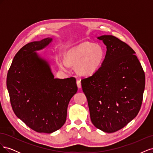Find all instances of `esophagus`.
Returning a JSON list of instances; mask_svg holds the SVG:
<instances>
[{
	"instance_id": "1",
	"label": "esophagus",
	"mask_w": 153,
	"mask_h": 153,
	"mask_svg": "<svg viewBox=\"0 0 153 153\" xmlns=\"http://www.w3.org/2000/svg\"><path fill=\"white\" fill-rule=\"evenodd\" d=\"M76 84H77V87L79 88V89H80V88L82 87V85H81V82L80 80H76Z\"/></svg>"
}]
</instances>
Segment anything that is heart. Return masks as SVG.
Returning a JSON list of instances; mask_svg holds the SVG:
<instances>
[{
    "mask_svg": "<svg viewBox=\"0 0 153 153\" xmlns=\"http://www.w3.org/2000/svg\"><path fill=\"white\" fill-rule=\"evenodd\" d=\"M105 56L101 46L90 42H83L69 49L66 59H59L58 65L64 71H68L70 65L75 66L78 75L89 76L98 70Z\"/></svg>",
    "mask_w": 153,
    "mask_h": 153,
    "instance_id": "b5f03b06",
    "label": "heart"
}]
</instances>
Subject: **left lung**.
<instances>
[{
  "instance_id": "obj_1",
  "label": "left lung",
  "mask_w": 153,
  "mask_h": 153,
  "mask_svg": "<svg viewBox=\"0 0 153 153\" xmlns=\"http://www.w3.org/2000/svg\"><path fill=\"white\" fill-rule=\"evenodd\" d=\"M106 46L103 64L91 76L81 80L91 121L106 133L124 128L140 109L145 74L135 52L116 37L98 38Z\"/></svg>"
}]
</instances>
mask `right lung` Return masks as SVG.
Here are the masks:
<instances>
[{"label":"right lung","mask_w":153,"mask_h":153,"mask_svg":"<svg viewBox=\"0 0 153 153\" xmlns=\"http://www.w3.org/2000/svg\"><path fill=\"white\" fill-rule=\"evenodd\" d=\"M52 41L48 38L24 46L15 55L7 75L13 112L38 133H51L63 126L69 101L78 90L75 78H54L48 63L36 52Z\"/></svg>","instance_id":"obj_1"}]
</instances>
